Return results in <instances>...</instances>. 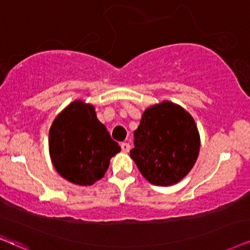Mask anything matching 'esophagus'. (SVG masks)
I'll return each instance as SVG.
<instances>
[{
  "instance_id": "esophagus-1",
  "label": "esophagus",
  "mask_w": 250,
  "mask_h": 250,
  "mask_svg": "<svg viewBox=\"0 0 250 250\" xmlns=\"http://www.w3.org/2000/svg\"><path fill=\"white\" fill-rule=\"evenodd\" d=\"M121 148H122L123 152L128 153L129 151H130V145H129L128 143H122V144H121Z\"/></svg>"
}]
</instances>
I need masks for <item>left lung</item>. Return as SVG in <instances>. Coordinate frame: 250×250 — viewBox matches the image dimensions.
Here are the masks:
<instances>
[{
    "mask_svg": "<svg viewBox=\"0 0 250 250\" xmlns=\"http://www.w3.org/2000/svg\"><path fill=\"white\" fill-rule=\"evenodd\" d=\"M200 147L194 118L178 104L164 100L142 114L130 157L148 182L166 187L190 172Z\"/></svg>",
    "mask_w": 250,
    "mask_h": 250,
    "instance_id": "left-lung-1",
    "label": "left lung"
}]
</instances>
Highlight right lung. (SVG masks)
Segmentation results:
<instances>
[{"label": "right lung", "instance_id": "right-lung-1", "mask_svg": "<svg viewBox=\"0 0 250 250\" xmlns=\"http://www.w3.org/2000/svg\"><path fill=\"white\" fill-rule=\"evenodd\" d=\"M49 157L62 178L91 186L104 178L121 147L97 119L96 108L78 99L56 115L49 129Z\"/></svg>", "mask_w": 250, "mask_h": 250}]
</instances>
